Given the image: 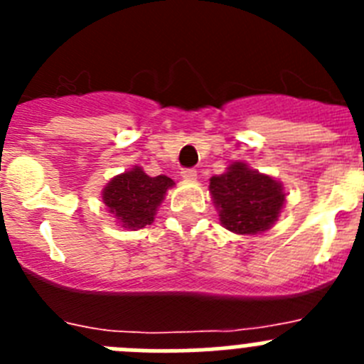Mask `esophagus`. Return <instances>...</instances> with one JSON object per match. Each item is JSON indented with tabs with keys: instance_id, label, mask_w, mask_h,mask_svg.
<instances>
[{
	"instance_id": "esophagus-1",
	"label": "esophagus",
	"mask_w": 364,
	"mask_h": 364,
	"mask_svg": "<svg viewBox=\"0 0 364 364\" xmlns=\"http://www.w3.org/2000/svg\"><path fill=\"white\" fill-rule=\"evenodd\" d=\"M182 178L184 180H195L197 178V169H193V167H188V169H182Z\"/></svg>"
}]
</instances>
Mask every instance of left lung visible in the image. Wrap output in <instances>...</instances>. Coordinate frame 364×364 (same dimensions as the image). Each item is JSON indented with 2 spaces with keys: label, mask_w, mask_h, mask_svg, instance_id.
I'll return each instance as SVG.
<instances>
[{
  "label": "left lung",
  "mask_w": 364,
  "mask_h": 364,
  "mask_svg": "<svg viewBox=\"0 0 364 364\" xmlns=\"http://www.w3.org/2000/svg\"><path fill=\"white\" fill-rule=\"evenodd\" d=\"M210 193L222 226L239 235H257L277 220L284 205L282 184L272 176L235 162L224 175L211 176Z\"/></svg>",
  "instance_id": "obj_1"
}]
</instances>
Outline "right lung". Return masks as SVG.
<instances>
[{
	"mask_svg": "<svg viewBox=\"0 0 364 364\" xmlns=\"http://www.w3.org/2000/svg\"><path fill=\"white\" fill-rule=\"evenodd\" d=\"M171 186L173 180L169 176H149L142 167L134 166L131 171L114 176L102 195L104 204L117 217L122 228L142 230L153 222L156 208Z\"/></svg>",
	"mask_w": 364,
	"mask_h": 364,
	"instance_id": "add662e5",
	"label": "right lung"
}]
</instances>
